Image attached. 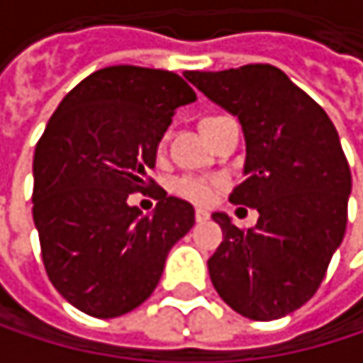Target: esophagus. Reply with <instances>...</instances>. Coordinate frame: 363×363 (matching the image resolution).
I'll return each instance as SVG.
<instances>
[{"label":"esophagus","instance_id":"esophagus-1","mask_svg":"<svg viewBox=\"0 0 363 363\" xmlns=\"http://www.w3.org/2000/svg\"><path fill=\"white\" fill-rule=\"evenodd\" d=\"M208 218H210V214H208L206 210H201V208L195 210V220H197V223H206Z\"/></svg>","mask_w":363,"mask_h":363}]
</instances>
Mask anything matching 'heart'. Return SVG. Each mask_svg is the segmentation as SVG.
Segmentation results:
<instances>
[{"instance_id": "1", "label": "heart", "mask_w": 363, "mask_h": 363, "mask_svg": "<svg viewBox=\"0 0 363 363\" xmlns=\"http://www.w3.org/2000/svg\"><path fill=\"white\" fill-rule=\"evenodd\" d=\"M214 119L218 117H203L199 121V130H206ZM177 191L181 193L182 197L195 201V203H208L214 195V184L203 179H182L179 184H177Z\"/></svg>"}]
</instances>
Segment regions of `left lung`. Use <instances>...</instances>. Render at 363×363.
<instances>
[{
    "label": "left lung",
    "instance_id": "1",
    "mask_svg": "<svg viewBox=\"0 0 363 363\" xmlns=\"http://www.w3.org/2000/svg\"><path fill=\"white\" fill-rule=\"evenodd\" d=\"M238 115L246 136V181L231 203L258 210L252 229L223 212V242L208 260L218 296L256 322L279 320L320 288L347 229L351 170L328 113L273 65L184 75Z\"/></svg>",
    "mask_w": 363,
    "mask_h": 363
}]
</instances>
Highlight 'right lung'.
<instances>
[{
  "label": "right lung",
  "mask_w": 363,
  "mask_h": 363,
  "mask_svg": "<svg viewBox=\"0 0 363 363\" xmlns=\"http://www.w3.org/2000/svg\"><path fill=\"white\" fill-rule=\"evenodd\" d=\"M197 96L181 75L117 65L79 82L50 117L33 155V220L52 286L109 320L143 305L195 210L149 177L174 111ZM153 188V215L127 203Z\"/></svg>",
  "instance_id": "right-lung-1"
}]
</instances>
